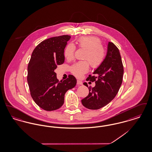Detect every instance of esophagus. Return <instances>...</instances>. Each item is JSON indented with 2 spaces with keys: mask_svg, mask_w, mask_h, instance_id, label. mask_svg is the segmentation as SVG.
Listing matches in <instances>:
<instances>
[{
  "mask_svg": "<svg viewBox=\"0 0 152 152\" xmlns=\"http://www.w3.org/2000/svg\"><path fill=\"white\" fill-rule=\"evenodd\" d=\"M77 85H83V82L80 81V80H77Z\"/></svg>",
  "mask_w": 152,
  "mask_h": 152,
  "instance_id": "34e87169",
  "label": "esophagus"
}]
</instances>
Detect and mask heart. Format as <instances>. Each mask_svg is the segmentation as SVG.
Here are the masks:
<instances>
[{"instance_id": "b5f03b06", "label": "heart", "mask_w": 152, "mask_h": 152, "mask_svg": "<svg viewBox=\"0 0 152 152\" xmlns=\"http://www.w3.org/2000/svg\"><path fill=\"white\" fill-rule=\"evenodd\" d=\"M99 38L94 36H82L77 40V44L80 48L87 50L84 58L88 61L94 68L99 66L105 58V50L101 45ZM76 50L73 44H68L64 49V55L66 59L72 58ZM89 68V64L87 60L76 63L70 68V71L77 77H81L87 73Z\"/></svg>"}]
</instances>
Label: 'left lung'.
<instances>
[{"instance_id": "1", "label": "left lung", "mask_w": 152, "mask_h": 152, "mask_svg": "<svg viewBox=\"0 0 152 152\" xmlns=\"http://www.w3.org/2000/svg\"><path fill=\"white\" fill-rule=\"evenodd\" d=\"M87 81L95 82L94 88H89V94L81 100L83 106L89 109H99L107 105L117 94L123 82L124 67L119 50L109 42L107 56L104 61ZM84 86L88 87L86 83Z\"/></svg>"}]
</instances>
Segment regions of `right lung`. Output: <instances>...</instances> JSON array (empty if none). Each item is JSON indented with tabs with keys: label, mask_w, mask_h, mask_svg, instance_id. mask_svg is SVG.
<instances>
[{
	"label": "right lung",
	"mask_w": 152,
	"mask_h": 152,
	"mask_svg": "<svg viewBox=\"0 0 152 152\" xmlns=\"http://www.w3.org/2000/svg\"><path fill=\"white\" fill-rule=\"evenodd\" d=\"M71 36L49 38L39 44L32 52L28 65L27 81L30 94L36 104L47 111L60 108L66 92L75 87L76 78L71 75L58 81L54 72L64 62V48Z\"/></svg>",
	"instance_id": "add662e5"
}]
</instances>
